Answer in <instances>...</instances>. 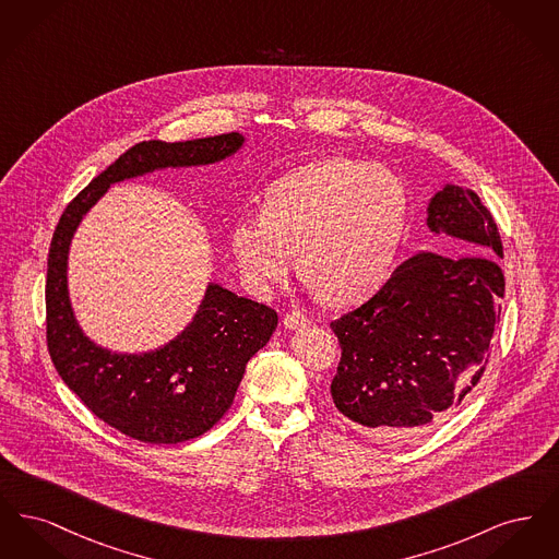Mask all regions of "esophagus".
<instances>
[{
  "label": "esophagus",
  "mask_w": 559,
  "mask_h": 559,
  "mask_svg": "<svg viewBox=\"0 0 559 559\" xmlns=\"http://www.w3.org/2000/svg\"><path fill=\"white\" fill-rule=\"evenodd\" d=\"M285 326L287 329H301V326H308L310 324V319L306 317V314H301V312H297V310H293L289 312L287 317H285Z\"/></svg>",
  "instance_id": "1"
}]
</instances>
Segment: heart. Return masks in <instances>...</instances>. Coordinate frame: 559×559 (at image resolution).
Instances as JSON below:
<instances>
[{
	"mask_svg": "<svg viewBox=\"0 0 559 559\" xmlns=\"http://www.w3.org/2000/svg\"><path fill=\"white\" fill-rule=\"evenodd\" d=\"M406 194L394 171L360 160H317L267 188L264 213L230 233L240 278L258 295L283 285L297 266L329 297L358 301L377 292L399 258Z\"/></svg>",
	"mask_w": 559,
	"mask_h": 559,
	"instance_id": "b5f03b06",
	"label": "heart"
}]
</instances>
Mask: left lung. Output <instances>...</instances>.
I'll use <instances>...</instances> for the list:
<instances>
[{
    "mask_svg": "<svg viewBox=\"0 0 559 559\" xmlns=\"http://www.w3.org/2000/svg\"><path fill=\"white\" fill-rule=\"evenodd\" d=\"M427 226L479 253H417L369 301L331 322L342 347L333 402L358 429L388 440L424 433L478 385L506 297L501 235L474 190L436 192Z\"/></svg>",
    "mask_w": 559,
    "mask_h": 559,
    "instance_id": "1",
    "label": "left lung"
}]
</instances>
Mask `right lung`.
Returning <instances> with one entry per match:
<instances>
[{"label":"right lung","mask_w":559,"mask_h":559,"mask_svg":"<svg viewBox=\"0 0 559 559\" xmlns=\"http://www.w3.org/2000/svg\"><path fill=\"white\" fill-rule=\"evenodd\" d=\"M242 140L233 132L187 142H138L81 190L53 230L46 278V340L53 367L98 419L133 440L178 444L210 431L230 408L249 358L266 346L278 314L212 283L192 322L167 346L112 354L92 344L73 317L69 245L81 217L110 185L163 167L226 159Z\"/></svg>","instance_id":"obj_1"}]
</instances>
